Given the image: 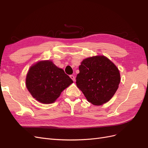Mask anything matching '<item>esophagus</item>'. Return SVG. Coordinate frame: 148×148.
<instances>
[{"instance_id":"obj_1","label":"esophagus","mask_w":148,"mask_h":148,"mask_svg":"<svg viewBox=\"0 0 148 148\" xmlns=\"http://www.w3.org/2000/svg\"><path fill=\"white\" fill-rule=\"evenodd\" d=\"M70 78L73 80V82H75V77L73 75H70Z\"/></svg>"}]
</instances>
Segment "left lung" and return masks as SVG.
Listing matches in <instances>:
<instances>
[{
  "instance_id": "left-lung-1",
  "label": "left lung",
  "mask_w": 148,
  "mask_h": 148,
  "mask_svg": "<svg viewBox=\"0 0 148 148\" xmlns=\"http://www.w3.org/2000/svg\"><path fill=\"white\" fill-rule=\"evenodd\" d=\"M77 86L88 102L96 106L107 102L120 82L119 69L107 57L99 56L84 59L79 66Z\"/></svg>"
}]
</instances>
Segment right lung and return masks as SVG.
I'll return each mask as SVG.
<instances>
[{
    "label": "right lung",
    "mask_w": 148,
    "mask_h": 148,
    "mask_svg": "<svg viewBox=\"0 0 148 148\" xmlns=\"http://www.w3.org/2000/svg\"><path fill=\"white\" fill-rule=\"evenodd\" d=\"M73 82L64 70L49 60L38 62L29 69L26 86L32 96L43 104L54 102Z\"/></svg>",
    "instance_id": "obj_1"
}]
</instances>
